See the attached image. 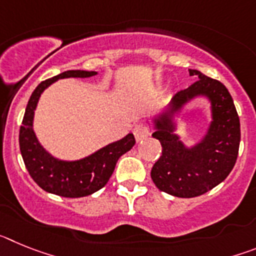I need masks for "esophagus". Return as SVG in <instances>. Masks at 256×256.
<instances>
[{
    "label": "esophagus",
    "instance_id": "esophagus-1",
    "mask_svg": "<svg viewBox=\"0 0 256 256\" xmlns=\"http://www.w3.org/2000/svg\"><path fill=\"white\" fill-rule=\"evenodd\" d=\"M133 133H134V137L137 141H141V140L146 138L148 134H150V130H148V126L146 124H137L134 126V130H133Z\"/></svg>",
    "mask_w": 256,
    "mask_h": 256
}]
</instances>
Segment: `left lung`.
Returning <instances> with one entry per match:
<instances>
[{
    "instance_id": "8db88e82",
    "label": "left lung",
    "mask_w": 256,
    "mask_h": 256,
    "mask_svg": "<svg viewBox=\"0 0 256 256\" xmlns=\"http://www.w3.org/2000/svg\"><path fill=\"white\" fill-rule=\"evenodd\" d=\"M196 80L174 94L170 114L195 96L212 101L213 122L207 137L195 148L186 149L171 133L170 114L156 120L152 137L162 144V156L151 169V178L160 191L177 198H196L218 186L234 169L238 155L241 130L232 96L223 83L198 70H188Z\"/></svg>"
}]
</instances>
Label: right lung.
I'll return each mask as SVG.
<instances>
[{
  "mask_svg": "<svg viewBox=\"0 0 256 256\" xmlns=\"http://www.w3.org/2000/svg\"><path fill=\"white\" fill-rule=\"evenodd\" d=\"M96 72L68 70L46 79L37 86L26 108L19 132L20 152L29 176L38 186L50 194L62 198H83L98 191L112 177L118 159L134 146V136L130 133L120 141L108 144L91 156L78 162H61L52 158L38 144L33 132V115L40 94L58 79L88 78Z\"/></svg>",
  "mask_w": 256,
  "mask_h": 256,
  "instance_id": "add662e5",
  "label": "right lung"
}]
</instances>
